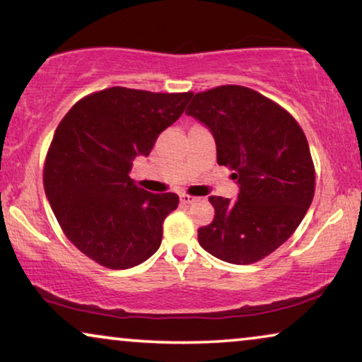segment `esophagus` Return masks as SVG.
I'll return each instance as SVG.
<instances>
[{
	"label": "esophagus",
	"instance_id": "34e87169",
	"mask_svg": "<svg viewBox=\"0 0 362 362\" xmlns=\"http://www.w3.org/2000/svg\"><path fill=\"white\" fill-rule=\"evenodd\" d=\"M198 200V198L192 197V195H187V193H182L180 195V202L183 203V205H192V203H195Z\"/></svg>",
	"mask_w": 362,
	"mask_h": 362
}]
</instances>
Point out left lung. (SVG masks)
<instances>
[{"instance_id": "obj_1", "label": "left lung", "mask_w": 362, "mask_h": 362, "mask_svg": "<svg viewBox=\"0 0 362 362\" xmlns=\"http://www.w3.org/2000/svg\"><path fill=\"white\" fill-rule=\"evenodd\" d=\"M185 113L210 129L216 160L233 170L236 200L210 197L211 225L198 243L221 261L252 264L297 230L315 193V167L302 128L287 111L246 86L192 95Z\"/></svg>"}]
</instances>
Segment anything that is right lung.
<instances>
[{
  "mask_svg": "<svg viewBox=\"0 0 362 362\" xmlns=\"http://www.w3.org/2000/svg\"><path fill=\"white\" fill-rule=\"evenodd\" d=\"M190 98L113 86L75 103L55 129L45 197L65 236L95 262L129 269L159 249L162 225L179 197L136 187L129 172Z\"/></svg>",
  "mask_w": 362,
  "mask_h": 362,
  "instance_id": "add662e5",
  "label": "right lung"
}]
</instances>
